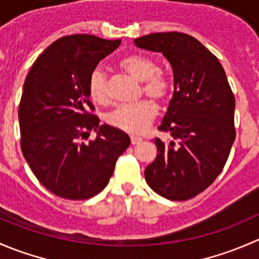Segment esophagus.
<instances>
[{"mask_svg": "<svg viewBox=\"0 0 259 259\" xmlns=\"http://www.w3.org/2000/svg\"><path fill=\"white\" fill-rule=\"evenodd\" d=\"M142 138H140V137H134V135H133V137H132V144L133 145H137V144H139V143L140 142H142Z\"/></svg>", "mask_w": 259, "mask_h": 259, "instance_id": "34e87169", "label": "esophagus"}]
</instances>
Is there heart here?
<instances>
[{"label": "heart", "instance_id": "obj_1", "mask_svg": "<svg viewBox=\"0 0 259 259\" xmlns=\"http://www.w3.org/2000/svg\"><path fill=\"white\" fill-rule=\"evenodd\" d=\"M119 66L122 70L142 81L143 91L145 95L154 100H161L169 93V81L165 75L158 70L155 60L142 54H130L121 57ZM108 80L101 67H96L89 79V95L96 104L108 103ZM156 116V108L148 100L138 101L134 104H125L115 108L108 115V122L111 126L129 133L142 134L151 124Z\"/></svg>", "mask_w": 259, "mask_h": 259}]
</instances>
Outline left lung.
<instances>
[{"mask_svg": "<svg viewBox=\"0 0 259 259\" xmlns=\"http://www.w3.org/2000/svg\"><path fill=\"white\" fill-rule=\"evenodd\" d=\"M137 48L161 52L174 75V93L156 138V158L146 166L149 187L170 200H187L221 174L236 139L234 101L223 66L197 38L180 32L138 37Z\"/></svg>", "mask_w": 259, "mask_h": 259, "instance_id": "8db88e82", "label": "left lung"}]
</instances>
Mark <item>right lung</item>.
<instances>
[{
	"mask_svg": "<svg viewBox=\"0 0 259 259\" xmlns=\"http://www.w3.org/2000/svg\"><path fill=\"white\" fill-rule=\"evenodd\" d=\"M120 40L93 35L65 36L52 42L32 65L18 108L21 149L41 184L57 197L81 200L108 185L129 135L88 113L94 110L89 79ZM94 142L83 143L90 132Z\"/></svg>",
	"mask_w": 259,
	"mask_h": 259,
	"instance_id": "obj_1",
	"label": "right lung"
}]
</instances>
